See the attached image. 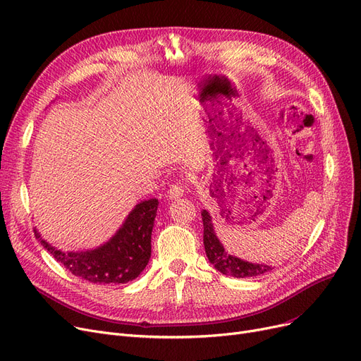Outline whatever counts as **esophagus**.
Wrapping results in <instances>:
<instances>
[{"instance_id": "1", "label": "esophagus", "mask_w": 361, "mask_h": 361, "mask_svg": "<svg viewBox=\"0 0 361 361\" xmlns=\"http://www.w3.org/2000/svg\"><path fill=\"white\" fill-rule=\"evenodd\" d=\"M185 192V185L184 183H176V184H171L169 189H168V197L172 199H178L184 195Z\"/></svg>"}]
</instances>
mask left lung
<instances>
[{
	"mask_svg": "<svg viewBox=\"0 0 361 361\" xmlns=\"http://www.w3.org/2000/svg\"><path fill=\"white\" fill-rule=\"evenodd\" d=\"M202 221H203V245H205V252L209 262L218 271H221L223 274H227V276L243 279V277L261 276L271 270V267H269V265L252 264L227 254L224 250V246L218 240L216 234L214 231L212 218L209 212L205 209L202 211Z\"/></svg>",
	"mask_w": 361,
	"mask_h": 361,
	"instance_id": "obj_1",
	"label": "left lung"
}]
</instances>
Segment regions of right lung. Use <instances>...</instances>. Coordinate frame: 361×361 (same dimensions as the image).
<instances>
[{
	"label": "right lung",
	"instance_id": "obj_1",
	"mask_svg": "<svg viewBox=\"0 0 361 361\" xmlns=\"http://www.w3.org/2000/svg\"><path fill=\"white\" fill-rule=\"evenodd\" d=\"M158 205V199L140 202L111 240L85 252H61L42 240L37 230L34 231L41 245L72 274L99 285L128 283L146 269L150 259V239Z\"/></svg>",
	"mask_w": 361,
	"mask_h": 361
}]
</instances>
